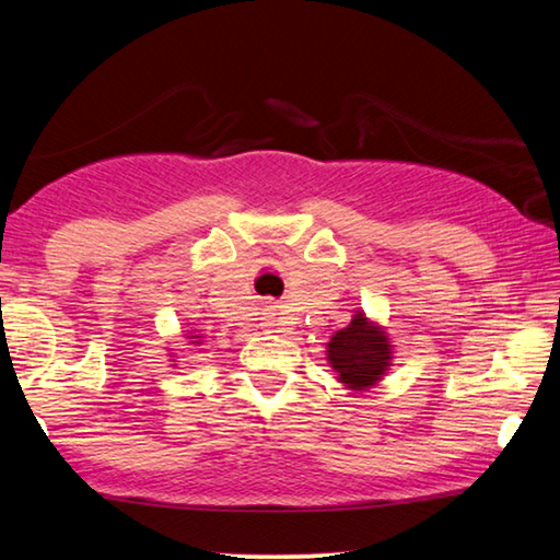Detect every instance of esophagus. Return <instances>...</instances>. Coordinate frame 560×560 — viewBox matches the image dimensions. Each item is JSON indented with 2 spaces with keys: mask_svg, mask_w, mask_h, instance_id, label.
Instances as JSON below:
<instances>
[{
  "mask_svg": "<svg viewBox=\"0 0 560 560\" xmlns=\"http://www.w3.org/2000/svg\"><path fill=\"white\" fill-rule=\"evenodd\" d=\"M277 326H281V324H277V318H264V328H269V330H273Z\"/></svg>",
  "mask_w": 560,
  "mask_h": 560,
  "instance_id": "obj_1",
  "label": "esophagus"
}]
</instances>
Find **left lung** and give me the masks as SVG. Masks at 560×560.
<instances>
[{"instance_id": "obj_1", "label": "left lung", "mask_w": 560, "mask_h": 560, "mask_svg": "<svg viewBox=\"0 0 560 560\" xmlns=\"http://www.w3.org/2000/svg\"><path fill=\"white\" fill-rule=\"evenodd\" d=\"M326 348L328 363L338 373V383L350 390H365L390 371V338L360 311L346 328L336 330Z\"/></svg>"}]
</instances>
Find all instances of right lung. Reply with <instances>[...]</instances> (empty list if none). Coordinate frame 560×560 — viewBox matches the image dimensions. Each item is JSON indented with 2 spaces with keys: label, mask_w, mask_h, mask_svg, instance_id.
Returning <instances> with one entry per match:
<instances>
[{
  "label": "right lung",
  "mask_w": 560,
  "mask_h": 560,
  "mask_svg": "<svg viewBox=\"0 0 560 560\" xmlns=\"http://www.w3.org/2000/svg\"><path fill=\"white\" fill-rule=\"evenodd\" d=\"M189 338H200V336H189Z\"/></svg>",
  "instance_id": "obj_1"
}]
</instances>
